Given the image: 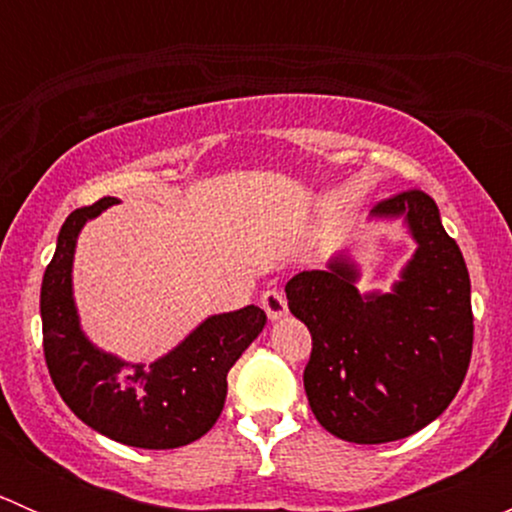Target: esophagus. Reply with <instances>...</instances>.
Returning <instances> with one entry per match:
<instances>
[{
    "mask_svg": "<svg viewBox=\"0 0 512 512\" xmlns=\"http://www.w3.org/2000/svg\"><path fill=\"white\" fill-rule=\"evenodd\" d=\"M260 304L272 322H277V319H282L287 314V299L280 289H267L260 297Z\"/></svg>",
    "mask_w": 512,
    "mask_h": 512,
    "instance_id": "34e87169",
    "label": "esophagus"
}]
</instances>
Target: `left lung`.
Instances as JSON below:
<instances>
[{
    "instance_id": "8db88e82",
    "label": "left lung",
    "mask_w": 512,
    "mask_h": 512,
    "mask_svg": "<svg viewBox=\"0 0 512 512\" xmlns=\"http://www.w3.org/2000/svg\"><path fill=\"white\" fill-rule=\"evenodd\" d=\"M371 218H401L416 242L389 292L361 294L347 255L285 287L289 312L312 334V414L349 443L399 441L428 426L458 394L473 352L471 277L433 198L406 190Z\"/></svg>"
}]
</instances>
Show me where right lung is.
I'll return each mask as SVG.
<instances>
[{"label": "right lung", "mask_w": 512, "mask_h": 512, "mask_svg": "<svg viewBox=\"0 0 512 512\" xmlns=\"http://www.w3.org/2000/svg\"><path fill=\"white\" fill-rule=\"evenodd\" d=\"M116 198L79 208L61 225L56 252L41 282V327L51 381L86 426L136 448L188 446L218 421L227 371L262 332L267 314L255 304L213 314L173 352L131 364L89 342L74 302V252L79 232Z\"/></svg>", "instance_id": "1"}]
</instances>
